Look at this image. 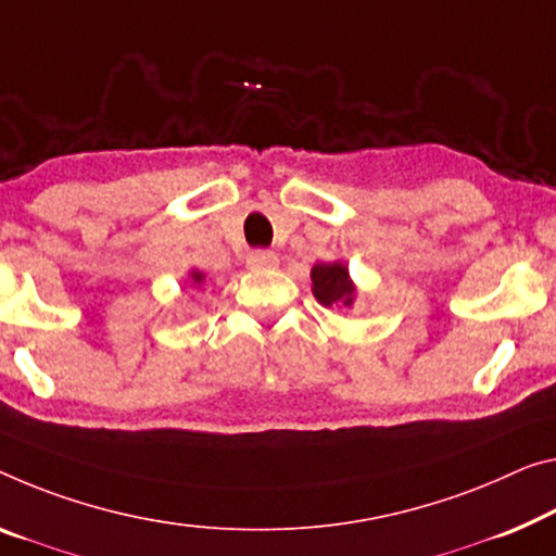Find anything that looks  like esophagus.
<instances>
[{"label":"esophagus","mask_w":556,"mask_h":556,"mask_svg":"<svg viewBox=\"0 0 556 556\" xmlns=\"http://www.w3.org/2000/svg\"><path fill=\"white\" fill-rule=\"evenodd\" d=\"M245 266L251 270H268L278 266V255L273 251H253L249 258H245Z\"/></svg>","instance_id":"1"}]
</instances>
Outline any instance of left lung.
Segmentation results:
<instances>
[{
  "label": "left lung",
  "mask_w": 556,
  "mask_h": 556,
  "mask_svg": "<svg viewBox=\"0 0 556 556\" xmlns=\"http://www.w3.org/2000/svg\"><path fill=\"white\" fill-rule=\"evenodd\" d=\"M313 295L326 307H353L357 298V286L350 278V270L343 261L315 263L311 268Z\"/></svg>",
  "instance_id": "1"
}]
</instances>
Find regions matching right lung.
Segmentation results:
<instances>
[{"label": "right lung", "instance_id": "obj_1", "mask_svg": "<svg viewBox=\"0 0 556 556\" xmlns=\"http://www.w3.org/2000/svg\"><path fill=\"white\" fill-rule=\"evenodd\" d=\"M203 280H206V273H201L199 268L189 270V276H186V286L189 288H201Z\"/></svg>", "mask_w": 556, "mask_h": 556}]
</instances>
